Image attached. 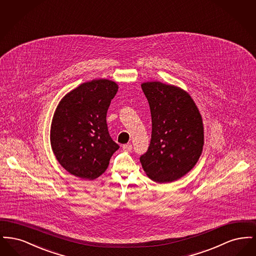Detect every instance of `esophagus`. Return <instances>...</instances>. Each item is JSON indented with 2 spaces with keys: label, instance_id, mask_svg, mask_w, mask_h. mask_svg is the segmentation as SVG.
I'll use <instances>...</instances> for the list:
<instances>
[{
  "label": "esophagus",
  "instance_id": "obj_1",
  "mask_svg": "<svg viewBox=\"0 0 256 256\" xmlns=\"http://www.w3.org/2000/svg\"><path fill=\"white\" fill-rule=\"evenodd\" d=\"M122 150H124V152H130V150H132V145H130V144L124 145V146H122Z\"/></svg>",
  "mask_w": 256,
  "mask_h": 256
}]
</instances>
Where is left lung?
Returning a JSON list of instances; mask_svg holds the SVG:
<instances>
[{
    "label": "left lung",
    "instance_id": "8db88e82",
    "mask_svg": "<svg viewBox=\"0 0 256 256\" xmlns=\"http://www.w3.org/2000/svg\"><path fill=\"white\" fill-rule=\"evenodd\" d=\"M141 87L150 104L152 138L140 162L154 182H172L191 170L202 154V116L192 98L178 87L158 82Z\"/></svg>",
    "mask_w": 256,
    "mask_h": 256
}]
</instances>
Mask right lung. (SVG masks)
<instances>
[{"instance_id": "right-lung-1", "label": "right lung", "mask_w": 256, "mask_h": 256, "mask_svg": "<svg viewBox=\"0 0 256 256\" xmlns=\"http://www.w3.org/2000/svg\"><path fill=\"white\" fill-rule=\"evenodd\" d=\"M118 86L108 80L82 84L61 100L56 110L50 144L61 166L80 178L95 180L120 148L110 137L106 112Z\"/></svg>"}]
</instances>
